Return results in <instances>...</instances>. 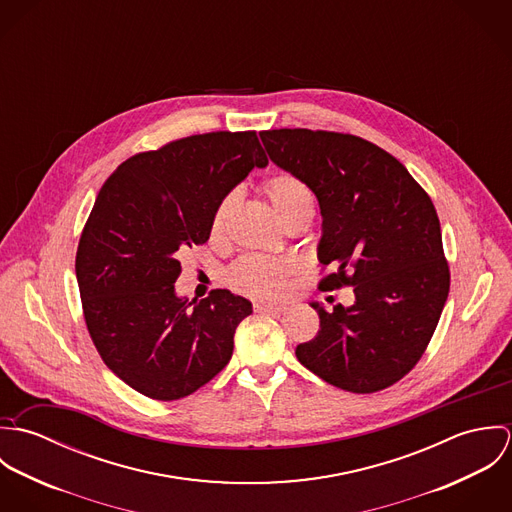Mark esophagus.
I'll return each instance as SVG.
<instances>
[{
    "label": "esophagus",
    "instance_id": "obj_1",
    "mask_svg": "<svg viewBox=\"0 0 512 512\" xmlns=\"http://www.w3.org/2000/svg\"><path fill=\"white\" fill-rule=\"evenodd\" d=\"M254 309L260 313H284L288 309L286 303H274V301H256Z\"/></svg>",
    "mask_w": 512,
    "mask_h": 512
}]
</instances>
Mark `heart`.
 Segmentation results:
<instances>
[{"label": "heart", "mask_w": 512, "mask_h": 512, "mask_svg": "<svg viewBox=\"0 0 512 512\" xmlns=\"http://www.w3.org/2000/svg\"><path fill=\"white\" fill-rule=\"evenodd\" d=\"M264 193L274 207L276 215L284 224L297 217H313L315 199L305 183L297 177L280 173L270 177L264 183ZM236 195H226L215 209L211 220V234L215 238L222 236L228 217L234 209ZM297 266L288 258H262V256H246L240 258L226 274V284L236 292L246 293L252 297H272L284 292L290 276L295 274Z\"/></svg>", "instance_id": "heart-1"}]
</instances>
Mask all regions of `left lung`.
<instances>
[{
	"label": "left lung",
	"mask_w": 512,
	"mask_h": 512,
	"mask_svg": "<svg viewBox=\"0 0 512 512\" xmlns=\"http://www.w3.org/2000/svg\"><path fill=\"white\" fill-rule=\"evenodd\" d=\"M260 140L317 197V258L337 266L321 286L347 284L355 293L353 305L333 311L309 303L319 333L295 357L347 392L398 382L426 351L449 292L432 199L396 157L363 138L286 128L260 132Z\"/></svg>",
	"instance_id": "1"
}]
</instances>
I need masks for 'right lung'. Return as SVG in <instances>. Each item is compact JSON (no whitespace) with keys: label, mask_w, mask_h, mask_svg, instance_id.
Here are the masks:
<instances>
[{"label":"right lung","mask_w":512,"mask_h":512,"mask_svg":"<svg viewBox=\"0 0 512 512\" xmlns=\"http://www.w3.org/2000/svg\"><path fill=\"white\" fill-rule=\"evenodd\" d=\"M268 157L256 132H213L126 159L102 185L76 252L88 333L106 366L153 400H179L228 365L252 303L175 292L179 252L205 244L220 201Z\"/></svg>","instance_id":"right-lung-1"}]
</instances>
